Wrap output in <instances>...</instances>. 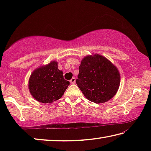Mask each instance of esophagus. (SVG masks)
Masks as SVG:
<instances>
[{"label": "esophagus", "mask_w": 151, "mask_h": 151, "mask_svg": "<svg viewBox=\"0 0 151 151\" xmlns=\"http://www.w3.org/2000/svg\"><path fill=\"white\" fill-rule=\"evenodd\" d=\"M75 81H76V78H73L72 79H71V80L70 81V83L71 84H75Z\"/></svg>", "instance_id": "esophagus-1"}]
</instances>
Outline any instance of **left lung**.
I'll return each instance as SVG.
<instances>
[{"label": "left lung", "instance_id": "obj_1", "mask_svg": "<svg viewBox=\"0 0 151 151\" xmlns=\"http://www.w3.org/2000/svg\"><path fill=\"white\" fill-rule=\"evenodd\" d=\"M76 83L89 101L103 103L115 95L120 85V74L116 66L103 56H87L81 61Z\"/></svg>", "mask_w": 151, "mask_h": 151}]
</instances>
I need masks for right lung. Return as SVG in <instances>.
Instances as JSON below:
<instances>
[{"label": "right lung", "instance_id": "obj_1", "mask_svg": "<svg viewBox=\"0 0 151 151\" xmlns=\"http://www.w3.org/2000/svg\"><path fill=\"white\" fill-rule=\"evenodd\" d=\"M63 74L62 71L58 69L57 63L55 61L36 69L29 79L30 94L40 103L57 101L70 85L69 81L64 78Z\"/></svg>", "mask_w": 151, "mask_h": 151}]
</instances>
